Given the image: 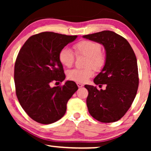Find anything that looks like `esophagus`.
Wrapping results in <instances>:
<instances>
[{
	"label": "esophagus",
	"mask_w": 151,
	"mask_h": 151,
	"mask_svg": "<svg viewBox=\"0 0 151 151\" xmlns=\"http://www.w3.org/2000/svg\"><path fill=\"white\" fill-rule=\"evenodd\" d=\"M77 85H78V86L79 88H81V87H82V86H84V84H82V83H80V82H77Z\"/></svg>",
	"instance_id": "obj_1"
}]
</instances>
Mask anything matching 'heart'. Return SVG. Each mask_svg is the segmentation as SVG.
I'll return each mask as SVG.
<instances>
[{
    "instance_id": "1",
    "label": "heart",
    "mask_w": 151,
    "mask_h": 151,
    "mask_svg": "<svg viewBox=\"0 0 151 151\" xmlns=\"http://www.w3.org/2000/svg\"><path fill=\"white\" fill-rule=\"evenodd\" d=\"M76 54L83 55L86 57L85 69H75L69 71L67 77L69 80L76 82H85L93 76V68L96 71H100L106 63V55L101 51V45L98 42L91 40H84L73 45ZM60 63L64 67H71L74 63V54L67 47H63L58 54Z\"/></svg>"
}]
</instances>
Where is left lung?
I'll use <instances>...</instances> for the list:
<instances>
[{
	"mask_svg": "<svg viewBox=\"0 0 151 151\" xmlns=\"http://www.w3.org/2000/svg\"><path fill=\"white\" fill-rule=\"evenodd\" d=\"M102 44L106 51V63L94 83L106 84V89L86 84L88 112L99 122H114L127 112L137 94L139 77L137 58L129 42L111 31L83 36Z\"/></svg>",
	"mask_w": 151,
	"mask_h": 151,
	"instance_id": "left-lung-1",
	"label": "left lung"
}]
</instances>
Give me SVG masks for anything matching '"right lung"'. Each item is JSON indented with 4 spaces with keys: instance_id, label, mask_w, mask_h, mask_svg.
Listing matches in <instances>:
<instances>
[{
    "instance_id": "obj_1",
    "label": "right lung",
    "mask_w": 151,
    "mask_h": 151,
    "mask_svg": "<svg viewBox=\"0 0 151 151\" xmlns=\"http://www.w3.org/2000/svg\"><path fill=\"white\" fill-rule=\"evenodd\" d=\"M77 37L42 32L29 38L18 53L14 66L16 96L27 114L37 122L49 124L61 119L67 102L78 90L73 81L50 86L65 79L58 54Z\"/></svg>"
}]
</instances>
